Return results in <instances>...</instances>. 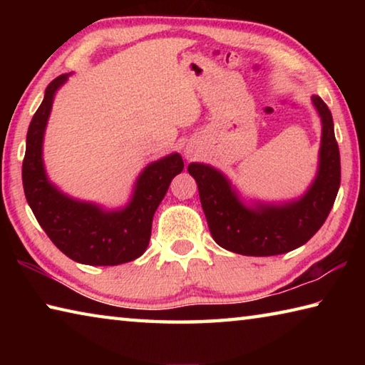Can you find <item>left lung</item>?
Instances as JSON below:
<instances>
[{
  "mask_svg": "<svg viewBox=\"0 0 365 365\" xmlns=\"http://www.w3.org/2000/svg\"><path fill=\"white\" fill-rule=\"evenodd\" d=\"M312 101L322 117L320 164L317 178L299 201L248 209L219 170L197 163L188 165L209 230L224 250L243 256L283 255L307 243L329 217L341 180V164L330 109L317 95Z\"/></svg>",
  "mask_w": 365,
  "mask_h": 365,
  "instance_id": "left-lung-1",
  "label": "left lung"
}]
</instances>
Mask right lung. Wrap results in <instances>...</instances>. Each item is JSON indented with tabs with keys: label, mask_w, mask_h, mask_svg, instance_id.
<instances>
[{
	"label": "right lung",
	"mask_w": 365,
	"mask_h": 365,
	"mask_svg": "<svg viewBox=\"0 0 365 365\" xmlns=\"http://www.w3.org/2000/svg\"><path fill=\"white\" fill-rule=\"evenodd\" d=\"M67 76L46 86L45 98L29 125L22 183L27 202L49 240L72 261L86 265H117L143 255L151 237L153 215L177 174L183 170L180 154L156 160L140 175L125 209L104 212L88 202L64 196L46 180L41 143L56 90Z\"/></svg>",
	"instance_id": "1"
}]
</instances>
